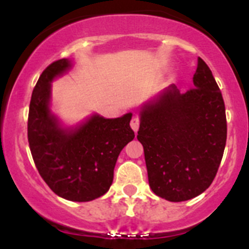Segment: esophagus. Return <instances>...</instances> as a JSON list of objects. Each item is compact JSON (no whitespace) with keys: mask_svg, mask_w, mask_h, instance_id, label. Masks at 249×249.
<instances>
[{"mask_svg":"<svg viewBox=\"0 0 249 249\" xmlns=\"http://www.w3.org/2000/svg\"><path fill=\"white\" fill-rule=\"evenodd\" d=\"M130 125H131V129L134 130L135 132H137L140 127V119L137 117H132L131 122H130Z\"/></svg>","mask_w":249,"mask_h":249,"instance_id":"1","label":"esophagus"}]
</instances>
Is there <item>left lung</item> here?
Listing matches in <instances>:
<instances>
[{
    "label": "left lung",
    "mask_w": 249,
    "mask_h": 249,
    "mask_svg": "<svg viewBox=\"0 0 249 249\" xmlns=\"http://www.w3.org/2000/svg\"><path fill=\"white\" fill-rule=\"evenodd\" d=\"M194 88L180 94L171 85L141 110L137 140L144 149L153 193L187 201L214 179L227 143V115L212 71L199 57Z\"/></svg>",
    "instance_id": "1"
}]
</instances>
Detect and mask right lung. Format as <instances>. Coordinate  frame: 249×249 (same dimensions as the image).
<instances>
[{"mask_svg":"<svg viewBox=\"0 0 249 249\" xmlns=\"http://www.w3.org/2000/svg\"><path fill=\"white\" fill-rule=\"evenodd\" d=\"M71 67L67 59L50 64L32 91L27 140L35 165L48 187L70 201L87 202L108 192L115 162L134 140L131 113L115 119L92 115L74 130L60 127L50 113V82Z\"/></svg>","mask_w":249,"mask_h":249,"instance_id":"right-lung-1","label":"right lung"}]
</instances>
